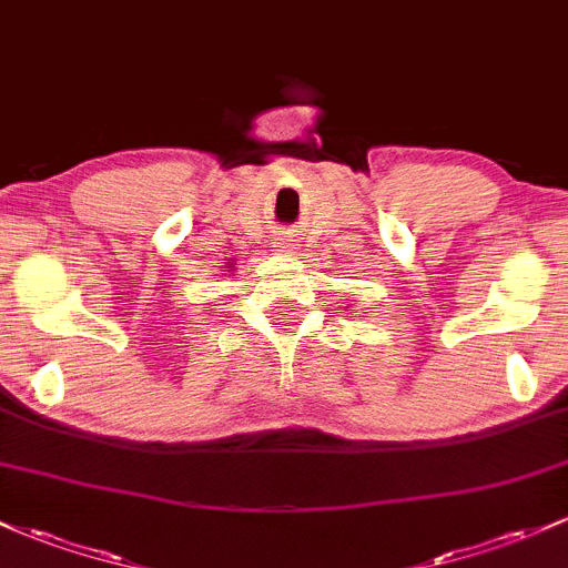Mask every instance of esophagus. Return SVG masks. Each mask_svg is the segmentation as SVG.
<instances>
[{
    "label": "esophagus",
    "mask_w": 568,
    "mask_h": 568,
    "mask_svg": "<svg viewBox=\"0 0 568 568\" xmlns=\"http://www.w3.org/2000/svg\"><path fill=\"white\" fill-rule=\"evenodd\" d=\"M297 248V243L292 241L290 235H284V237H276V252H286V254H292Z\"/></svg>",
    "instance_id": "1"
}]
</instances>
